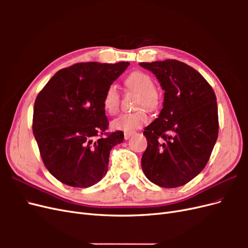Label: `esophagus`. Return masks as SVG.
Here are the masks:
<instances>
[{
  "mask_svg": "<svg viewBox=\"0 0 248 248\" xmlns=\"http://www.w3.org/2000/svg\"><path fill=\"white\" fill-rule=\"evenodd\" d=\"M132 134H133V132H124V139L128 140L132 136Z\"/></svg>",
  "mask_w": 248,
  "mask_h": 248,
  "instance_id": "34e87169",
  "label": "esophagus"
}]
</instances>
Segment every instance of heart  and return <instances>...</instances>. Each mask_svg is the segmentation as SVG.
Wrapping results in <instances>:
<instances>
[{"label": "heart", "mask_w": 248, "mask_h": 248, "mask_svg": "<svg viewBox=\"0 0 248 248\" xmlns=\"http://www.w3.org/2000/svg\"><path fill=\"white\" fill-rule=\"evenodd\" d=\"M126 86L133 91L140 94L138 102V108H147L149 109L157 108L159 104V97L156 93V85L154 79L149 74L136 71L130 73L125 79ZM103 108L108 114H116L119 109L120 93L116 85H110L103 95ZM149 122V117L144 109L133 112H125L118 116L111 121V127L116 130L132 132Z\"/></svg>", "instance_id": "heart-1"}]
</instances>
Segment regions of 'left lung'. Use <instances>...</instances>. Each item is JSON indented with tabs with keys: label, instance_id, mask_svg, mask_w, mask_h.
I'll list each match as a JSON object with an SVG mask.
<instances>
[{
	"label": "left lung",
	"instance_id": "8db88e82",
	"mask_svg": "<svg viewBox=\"0 0 248 248\" xmlns=\"http://www.w3.org/2000/svg\"><path fill=\"white\" fill-rule=\"evenodd\" d=\"M140 65L164 91L158 118L148 125L141 169L152 183L182 186L204 170L218 136V110L212 87L192 67L177 60Z\"/></svg>",
	"mask_w": 248,
	"mask_h": 248
}]
</instances>
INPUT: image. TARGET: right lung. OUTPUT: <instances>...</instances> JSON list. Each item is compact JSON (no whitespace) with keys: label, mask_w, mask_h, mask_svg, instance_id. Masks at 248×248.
Segmentation results:
<instances>
[{"label":"right lung","mask_w":248,"mask_h":248,"mask_svg":"<svg viewBox=\"0 0 248 248\" xmlns=\"http://www.w3.org/2000/svg\"><path fill=\"white\" fill-rule=\"evenodd\" d=\"M128 65L74 64L59 70L37 96L33 133L44 166L60 182L87 188L106 176L110 150L124 133L107 132L102 99Z\"/></svg>","instance_id":"right-lung-1"}]
</instances>
